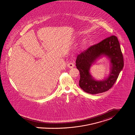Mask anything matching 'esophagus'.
I'll list each match as a JSON object with an SVG mask.
<instances>
[{"mask_svg": "<svg viewBox=\"0 0 135 135\" xmlns=\"http://www.w3.org/2000/svg\"><path fill=\"white\" fill-rule=\"evenodd\" d=\"M67 66H68V67L69 68L72 69V68H73L75 66V65H74V63H73V62H70V63H69L68 64Z\"/></svg>", "mask_w": 135, "mask_h": 135, "instance_id": "obj_1", "label": "esophagus"}]
</instances>
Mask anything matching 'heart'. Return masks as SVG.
<instances>
[{
	"label": "heart",
	"instance_id": "1",
	"mask_svg": "<svg viewBox=\"0 0 135 135\" xmlns=\"http://www.w3.org/2000/svg\"><path fill=\"white\" fill-rule=\"evenodd\" d=\"M87 44H88V41L86 40V39H85L84 41H83V46H84V47H85L86 46V45H87Z\"/></svg>",
	"mask_w": 135,
	"mask_h": 135
}]
</instances>
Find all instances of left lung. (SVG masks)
Here are the masks:
<instances>
[{
  "instance_id": "obj_1",
  "label": "left lung",
  "mask_w": 135,
  "mask_h": 135,
  "mask_svg": "<svg viewBox=\"0 0 135 135\" xmlns=\"http://www.w3.org/2000/svg\"><path fill=\"white\" fill-rule=\"evenodd\" d=\"M104 56L110 62V72L104 80H97L90 73V66ZM76 66L80 72V87L86 93L96 94L108 91L116 81L122 70L124 61L120 43L117 37H108L90 47L77 57Z\"/></svg>"
}]
</instances>
